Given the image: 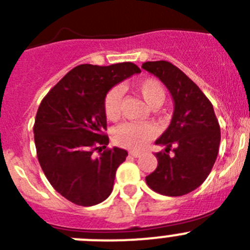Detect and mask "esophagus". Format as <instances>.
<instances>
[{
	"mask_svg": "<svg viewBox=\"0 0 250 250\" xmlns=\"http://www.w3.org/2000/svg\"><path fill=\"white\" fill-rule=\"evenodd\" d=\"M130 155H131L132 158H139V156L141 155V152H138V151H130Z\"/></svg>",
	"mask_w": 250,
	"mask_h": 250,
	"instance_id": "esophagus-1",
	"label": "esophagus"
}]
</instances>
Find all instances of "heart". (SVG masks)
<instances>
[{
    "mask_svg": "<svg viewBox=\"0 0 250 250\" xmlns=\"http://www.w3.org/2000/svg\"><path fill=\"white\" fill-rule=\"evenodd\" d=\"M136 94L140 96L151 109H158L164 104L167 91L164 86L156 79H144L134 85ZM123 91L120 87H112L104 99V111L110 121L118 120L121 114ZM155 127L150 124L125 123L119 125L112 132V139L118 145L126 149L139 150L145 146L147 141L155 136Z\"/></svg>",
    "mask_w": 250,
    "mask_h": 250,
    "instance_id": "1",
    "label": "heart"
}]
</instances>
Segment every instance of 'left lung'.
Returning <instances> with one entry per match:
<instances>
[{
	"label": "left lung",
	"mask_w": 250,
	"mask_h": 250,
	"mask_svg": "<svg viewBox=\"0 0 250 250\" xmlns=\"http://www.w3.org/2000/svg\"><path fill=\"white\" fill-rule=\"evenodd\" d=\"M141 67L158 77L174 100L169 127L155 141L164 150L155 154L158 167L145 180L159 194L185 195L200 187L213 169L219 151V123L209 99L180 68L167 61H147Z\"/></svg>",
	"instance_id": "1"
}]
</instances>
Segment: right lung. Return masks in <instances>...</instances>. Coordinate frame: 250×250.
<instances>
[{
    "label": "right lung",
    "instance_id": "1",
    "mask_svg": "<svg viewBox=\"0 0 250 250\" xmlns=\"http://www.w3.org/2000/svg\"><path fill=\"white\" fill-rule=\"evenodd\" d=\"M141 72L132 62L74 67L48 91L34 125L37 159L55 190L71 203L92 207L109 198L127 151L105 149L104 99L110 89Z\"/></svg>",
    "mask_w": 250,
    "mask_h": 250
}]
</instances>
